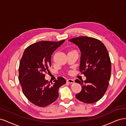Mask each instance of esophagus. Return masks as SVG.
Instances as JSON below:
<instances>
[{"label":"esophagus","instance_id":"34e87169","mask_svg":"<svg viewBox=\"0 0 126 126\" xmlns=\"http://www.w3.org/2000/svg\"><path fill=\"white\" fill-rule=\"evenodd\" d=\"M67 82L69 83H71V84H73V83H75V81L73 79H68L67 80Z\"/></svg>","mask_w":126,"mask_h":126}]
</instances>
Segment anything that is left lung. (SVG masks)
Here are the masks:
<instances>
[{
  "label": "left lung",
  "mask_w": 126,
  "mask_h": 126,
  "mask_svg": "<svg viewBox=\"0 0 126 126\" xmlns=\"http://www.w3.org/2000/svg\"><path fill=\"white\" fill-rule=\"evenodd\" d=\"M69 41L81 51L79 69L86 77L84 82L75 80L81 86L76 97L87 104L96 102L104 96L109 85L111 64L108 52L104 44L94 38L82 36Z\"/></svg>",
  "instance_id": "8db88e82"
}]
</instances>
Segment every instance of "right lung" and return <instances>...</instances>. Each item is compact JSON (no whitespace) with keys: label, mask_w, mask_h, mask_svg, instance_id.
I'll use <instances>...</instances> for the list:
<instances>
[{"label":"right lung","mask_w":126,"mask_h":126,"mask_svg":"<svg viewBox=\"0 0 126 126\" xmlns=\"http://www.w3.org/2000/svg\"><path fill=\"white\" fill-rule=\"evenodd\" d=\"M64 41L37 42L24 52L19 67V81L26 97L37 106L44 107L56 101L59 87L66 83L60 77L50 83L45 79L44 74L49 71L52 53Z\"/></svg>","instance_id":"add662e5"}]
</instances>
